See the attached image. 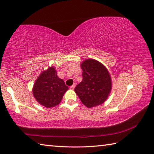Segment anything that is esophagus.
Masks as SVG:
<instances>
[{
    "mask_svg": "<svg viewBox=\"0 0 154 154\" xmlns=\"http://www.w3.org/2000/svg\"><path fill=\"white\" fill-rule=\"evenodd\" d=\"M75 85H76V84H75V83H74L73 85H71V87H70V88H71V89H75Z\"/></svg>",
    "mask_w": 154,
    "mask_h": 154,
    "instance_id": "esophagus-1",
    "label": "esophagus"
}]
</instances>
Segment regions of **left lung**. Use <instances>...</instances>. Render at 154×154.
Wrapping results in <instances>:
<instances>
[{"instance_id": "1", "label": "left lung", "mask_w": 154, "mask_h": 154, "mask_svg": "<svg viewBox=\"0 0 154 154\" xmlns=\"http://www.w3.org/2000/svg\"><path fill=\"white\" fill-rule=\"evenodd\" d=\"M82 82L75 88L81 101L88 108L100 105L107 99L111 91V77L102 64L94 59L82 63Z\"/></svg>"}]
</instances>
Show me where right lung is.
Here are the masks:
<instances>
[{
  "mask_svg": "<svg viewBox=\"0 0 154 154\" xmlns=\"http://www.w3.org/2000/svg\"><path fill=\"white\" fill-rule=\"evenodd\" d=\"M69 88L58 78L54 67L42 72L33 85V95L35 100L46 108L58 105Z\"/></svg>",
  "mask_w": 154,
  "mask_h": 154,
  "instance_id": "right-lung-1",
  "label": "right lung"
}]
</instances>
